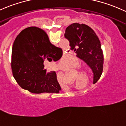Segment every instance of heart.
<instances>
[{"instance_id":"b5f03b06","label":"heart","mask_w":126,"mask_h":126,"mask_svg":"<svg viewBox=\"0 0 126 126\" xmlns=\"http://www.w3.org/2000/svg\"><path fill=\"white\" fill-rule=\"evenodd\" d=\"M72 61H74V63H76L77 59L76 58H72ZM59 66H60L61 68H68V58L66 57H63L61 59L60 62H59ZM80 70L81 72L84 73L86 75L89 74V72H90V68H89L88 66L85 63H83V64L80 65L79 67ZM75 78H76V76H75ZM76 81L78 82H86V79L85 78H78L76 79Z\"/></svg>"}]
</instances>
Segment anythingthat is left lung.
<instances>
[{"label": "left lung", "mask_w": 126, "mask_h": 126, "mask_svg": "<svg viewBox=\"0 0 126 126\" xmlns=\"http://www.w3.org/2000/svg\"><path fill=\"white\" fill-rule=\"evenodd\" d=\"M64 36L69 41L70 49L90 67L93 80L97 82L102 74L103 54L100 41L94 31L85 24L75 23L66 28Z\"/></svg>", "instance_id": "left-lung-1"}]
</instances>
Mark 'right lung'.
<instances>
[{
    "label": "right lung",
    "instance_id": "obj_1",
    "mask_svg": "<svg viewBox=\"0 0 126 126\" xmlns=\"http://www.w3.org/2000/svg\"><path fill=\"white\" fill-rule=\"evenodd\" d=\"M63 50L51 44L48 35L37 27H29L16 37L12 50L13 76L22 88L35 94L59 93L61 90L55 71L44 70V61H57Z\"/></svg>",
    "mask_w": 126,
    "mask_h": 126
}]
</instances>
